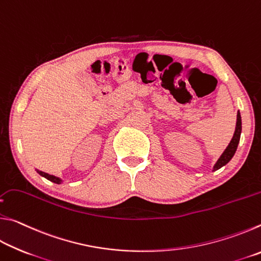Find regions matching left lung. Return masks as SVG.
<instances>
[{"label":"left lung","mask_w":261,"mask_h":261,"mask_svg":"<svg viewBox=\"0 0 261 261\" xmlns=\"http://www.w3.org/2000/svg\"><path fill=\"white\" fill-rule=\"evenodd\" d=\"M241 131H242V121H241V114L238 112L237 114V123H236V130H235V134H233L232 139L230 141V144L228 145V147L226 148V151L223 152L222 155L216 162V165L214 166V170H218L220 169L221 167L227 165V163L231 160V158L233 156V154H235L237 146H238V143H240V138H241Z\"/></svg>","instance_id":"left-lung-1"}]
</instances>
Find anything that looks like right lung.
Returning a JSON list of instances; mask_svg holds the SVG:
<instances>
[{"instance_id": "add662e5", "label": "right lung", "mask_w": 261, "mask_h": 261, "mask_svg": "<svg viewBox=\"0 0 261 261\" xmlns=\"http://www.w3.org/2000/svg\"><path fill=\"white\" fill-rule=\"evenodd\" d=\"M37 171H38V173L40 174L41 176H43V177H46L47 179L51 180V182H54V183H56V184H60V183H61V179L55 177V176L49 175V174H47V173H43V171H41V170H37Z\"/></svg>"}]
</instances>
